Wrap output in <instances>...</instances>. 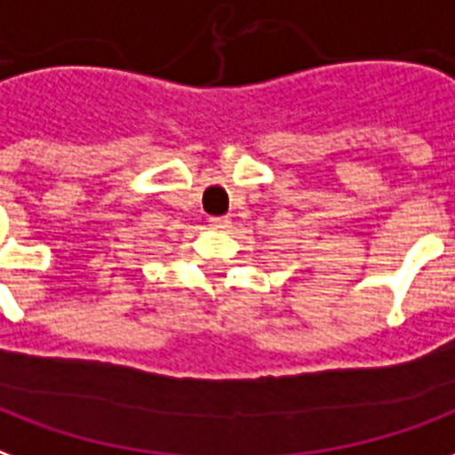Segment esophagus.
I'll use <instances>...</instances> for the list:
<instances>
[{
    "label": "esophagus",
    "instance_id": "esophagus-1",
    "mask_svg": "<svg viewBox=\"0 0 455 455\" xmlns=\"http://www.w3.org/2000/svg\"><path fill=\"white\" fill-rule=\"evenodd\" d=\"M208 223H211V228H213V230H228V228H230V218L218 215V218H211Z\"/></svg>",
    "mask_w": 455,
    "mask_h": 455
}]
</instances>
